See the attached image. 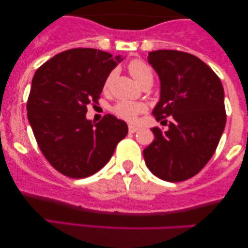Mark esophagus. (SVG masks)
I'll list each match as a JSON object with an SVG mask.
<instances>
[{
	"label": "esophagus",
	"instance_id": "esophagus-1",
	"mask_svg": "<svg viewBox=\"0 0 248 248\" xmlns=\"http://www.w3.org/2000/svg\"><path fill=\"white\" fill-rule=\"evenodd\" d=\"M128 130H129V133H135V132H138L139 128L136 126H132V124H130V126H128Z\"/></svg>",
	"mask_w": 248,
	"mask_h": 248
}]
</instances>
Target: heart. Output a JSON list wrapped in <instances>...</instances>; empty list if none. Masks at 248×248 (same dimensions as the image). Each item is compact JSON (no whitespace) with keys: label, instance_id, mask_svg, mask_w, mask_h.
<instances>
[{"label":"heart","instance_id":"obj_1","mask_svg":"<svg viewBox=\"0 0 248 248\" xmlns=\"http://www.w3.org/2000/svg\"><path fill=\"white\" fill-rule=\"evenodd\" d=\"M128 71H129L130 76L133 77L134 80L138 82L140 86L147 84V82H152L154 80V72L153 69L147 64L146 62L140 61V59H134L128 64ZM115 71H112L108 73L104 82V91L107 92L110 88L113 80H114ZM144 110V106L138 102H130V101H120L115 105L113 108V112L115 113L119 118L124 119L127 121H134L138 115Z\"/></svg>","mask_w":248,"mask_h":248}]
</instances>
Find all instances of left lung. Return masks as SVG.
Wrapping results in <instances>:
<instances>
[{"label":"left lung","mask_w":248,"mask_h":248,"mask_svg":"<svg viewBox=\"0 0 248 248\" xmlns=\"http://www.w3.org/2000/svg\"><path fill=\"white\" fill-rule=\"evenodd\" d=\"M148 62L161 81L153 114L168 130L153 128L155 139L143 150L144 161L163 181H186L217 149L226 124L223 85L211 67L190 53L157 50L149 52Z\"/></svg>","instance_id":"1"}]
</instances>
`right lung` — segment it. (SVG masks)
Returning a JSON list of instances; mask_svg holds the SVG:
<instances>
[{"mask_svg":"<svg viewBox=\"0 0 248 248\" xmlns=\"http://www.w3.org/2000/svg\"><path fill=\"white\" fill-rule=\"evenodd\" d=\"M122 61L104 51L71 49L52 57L36 71L27 110L44 157L62 175L85 178L106 166L127 124L107 114L87 120V105L98 104L108 73Z\"/></svg>","mask_w":248,"mask_h":248,"instance_id":"obj_1","label":"right lung"}]
</instances>
